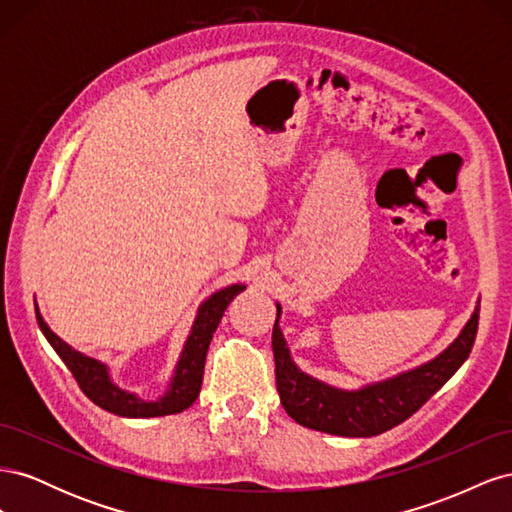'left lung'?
<instances>
[{"label": "left lung", "mask_w": 512, "mask_h": 512, "mask_svg": "<svg viewBox=\"0 0 512 512\" xmlns=\"http://www.w3.org/2000/svg\"><path fill=\"white\" fill-rule=\"evenodd\" d=\"M280 312L282 309L277 307L273 327L275 384L288 416L309 429L348 438H369L404 423L418 408H423L427 399L440 391L448 378L463 365L476 342L480 305L466 324V329L438 359L356 393L331 389V386L301 374L294 367L284 335L277 327Z\"/></svg>", "instance_id": "1"}]
</instances>
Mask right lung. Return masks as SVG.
I'll return each mask as SVG.
<instances>
[{
    "label": "right lung",
    "mask_w": 512,
    "mask_h": 512,
    "mask_svg": "<svg viewBox=\"0 0 512 512\" xmlns=\"http://www.w3.org/2000/svg\"><path fill=\"white\" fill-rule=\"evenodd\" d=\"M243 288L245 286H239V284L224 288L220 292H215L209 301L200 305L192 333L188 337V344H185L181 361L177 365V374L173 378V384H170L168 393L162 399L153 401V404H145V401H138L134 395L119 391L117 386L111 382V378H108V371L102 363L89 359V356H83L79 352H74L68 344L61 342V339L49 327H46V322L42 320L38 309H36V318H38V324H40L44 337L49 339V344L55 348L59 359L66 363L76 384L81 386V391L91 401H94L96 406H100L106 412H113L119 416H130V418L168 416V414L183 412L185 408H190L196 401V397L200 393V384H203L205 359H207L211 337H213L215 329H218L226 307Z\"/></svg>",
    "instance_id": "1"
}]
</instances>
